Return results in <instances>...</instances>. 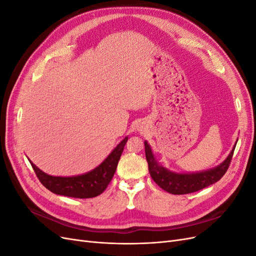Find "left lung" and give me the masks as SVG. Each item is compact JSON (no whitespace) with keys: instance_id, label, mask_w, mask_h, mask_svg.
Here are the masks:
<instances>
[{"instance_id":"1","label":"left lung","mask_w":256,"mask_h":256,"mask_svg":"<svg viewBox=\"0 0 256 256\" xmlns=\"http://www.w3.org/2000/svg\"><path fill=\"white\" fill-rule=\"evenodd\" d=\"M238 138L236 140L233 148H232L228 156L224 159L219 166L205 170L200 172L189 173H178L173 172L159 164V161L154 157L150 145L147 141H144L145 145V156L147 164H148V171L154 180L161 189L171 193V194H187L204 189L218 180L226 174L230 166L232 157H233L234 150L236 147Z\"/></svg>"}]
</instances>
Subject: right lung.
Listing matches in <instances>:
<instances>
[{"label": "right lung", "mask_w": 256, "mask_h": 256, "mask_svg": "<svg viewBox=\"0 0 256 256\" xmlns=\"http://www.w3.org/2000/svg\"><path fill=\"white\" fill-rule=\"evenodd\" d=\"M127 140L128 136L124 138L98 166L90 170V172L76 176L49 175L28 159L38 180L51 192L58 196L76 198H95L102 194L111 182Z\"/></svg>", "instance_id": "1"}]
</instances>
